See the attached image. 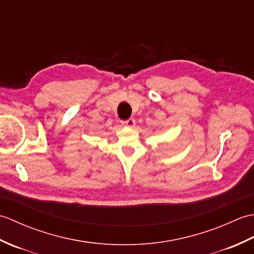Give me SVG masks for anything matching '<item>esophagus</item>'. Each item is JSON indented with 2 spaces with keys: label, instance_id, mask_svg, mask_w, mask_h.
<instances>
[{
  "label": "esophagus",
  "instance_id": "1",
  "mask_svg": "<svg viewBox=\"0 0 254 254\" xmlns=\"http://www.w3.org/2000/svg\"><path fill=\"white\" fill-rule=\"evenodd\" d=\"M122 126L127 127H133L134 126H135V120H134V119H132V118H130L128 120L122 121Z\"/></svg>",
  "mask_w": 254,
  "mask_h": 254
}]
</instances>
